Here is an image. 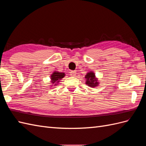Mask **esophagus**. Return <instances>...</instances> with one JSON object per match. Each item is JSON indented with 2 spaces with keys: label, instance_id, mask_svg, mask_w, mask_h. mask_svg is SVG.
<instances>
[{
  "label": "esophagus",
  "instance_id": "1",
  "mask_svg": "<svg viewBox=\"0 0 146 146\" xmlns=\"http://www.w3.org/2000/svg\"><path fill=\"white\" fill-rule=\"evenodd\" d=\"M70 76H71L72 77H75L76 76V71H74V70H72V71H70Z\"/></svg>",
  "mask_w": 146,
  "mask_h": 146
}]
</instances>
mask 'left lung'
Instances as JSON below:
<instances>
[{
  "label": "left lung",
  "mask_w": 146,
  "mask_h": 146,
  "mask_svg": "<svg viewBox=\"0 0 146 146\" xmlns=\"http://www.w3.org/2000/svg\"><path fill=\"white\" fill-rule=\"evenodd\" d=\"M85 78L86 80L85 84L91 88L98 86L100 84V82L98 80V78H97L96 76V74L93 71H91V70L86 73Z\"/></svg>",
  "instance_id": "1"
}]
</instances>
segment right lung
I'll return each instance as SVG.
<instances>
[{"label":"right lung","instance_id":"add662e5","mask_svg":"<svg viewBox=\"0 0 146 146\" xmlns=\"http://www.w3.org/2000/svg\"><path fill=\"white\" fill-rule=\"evenodd\" d=\"M66 76V74L64 72H60L58 71H55L53 72V73L50 75V83L51 85L50 87L55 86L58 85V84L60 82V80L64 78Z\"/></svg>","mask_w":146,"mask_h":146}]
</instances>
